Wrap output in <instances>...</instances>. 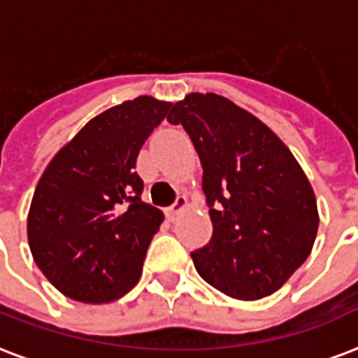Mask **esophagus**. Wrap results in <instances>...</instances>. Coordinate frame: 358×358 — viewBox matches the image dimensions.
Returning <instances> with one entry per match:
<instances>
[{
  "mask_svg": "<svg viewBox=\"0 0 358 358\" xmlns=\"http://www.w3.org/2000/svg\"><path fill=\"white\" fill-rule=\"evenodd\" d=\"M187 208V199L185 197H178L176 201H174L173 206H169L167 208V215H169V220L173 222V220H176L184 210Z\"/></svg>",
  "mask_w": 358,
  "mask_h": 358,
  "instance_id": "obj_1",
  "label": "esophagus"
}]
</instances>
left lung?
Segmentation results:
<instances>
[{
    "label": "left lung",
    "mask_w": 358,
    "mask_h": 358,
    "mask_svg": "<svg viewBox=\"0 0 358 358\" xmlns=\"http://www.w3.org/2000/svg\"><path fill=\"white\" fill-rule=\"evenodd\" d=\"M167 120L203 165L212 238L191 252L204 282L238 300L282 287L306 261L319 227L315 193L274 131L227 97L189 94Z\"/></svg>",
    "instance_id": "1"
}]
</instances>
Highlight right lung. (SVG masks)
<instances>
[{
    "label": "right lung",
    "mask_w": 358,
    "mask_h": 358,
    "mask_svg": "<svg viewBox=\"0 0 358 358\" xmlns=\"http://www.w3.org/2000/svg\"><path fill=\"white\" fill-rule=\"evenodd\" d=\"M171 103L141 95L90 120L52 157L27 214L34 261L59 293L103 304L135 287L163 212L143 203L136 157Z\"/></svg>",
    "instance_id": "obj_1"
}]
</instances>
